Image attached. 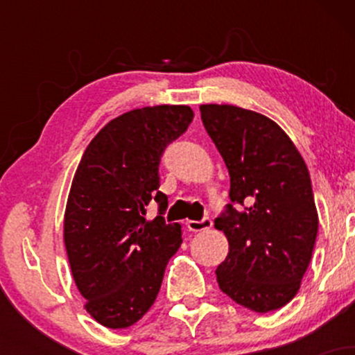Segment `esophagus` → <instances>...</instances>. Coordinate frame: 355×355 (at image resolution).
Returning a JSON list of instances; mask_svg holds the SVG:
<instances>
[{
    "label": "esophagus",
    "instance_id": "esophagus-1",
    "mask_svg": "<svg viewBox=\"0 0 355 355\" xmlns=\"http://www.w3.org/2000/svg\"><path fill=\"white\" fill-rule=\"evenodd\" d=\"M211 225H214V222H211L210 217H203L202 220H189V222H187V227H189L191 232L209 230L211 229Z\"/></svg>",
    "mask_w": 355,
    "mask_h": 355
}]
</instances>
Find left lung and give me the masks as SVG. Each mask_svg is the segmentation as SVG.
Wrapping results in <instances>:
<instances>
[{
	"mask_svg": "<svg viewBox=\"0 0 355 355\" xmlns=\"http://www.w3.org/2000/svg\"><path fill=\"white\" fill-rule=\"evenodd\" d=\"M200 113L230 175V203L215 218L229 240L218 287L250 311H277L295 297L317 239L311 175L270 118L234 105H202Z\"/></svg>",
	"mask_w": 355,
	"mask_h": 355,
	"instance_id": "left-lung-1",
	"label": "left lung"
}]
</instances>
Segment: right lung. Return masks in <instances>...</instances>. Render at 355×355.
<instances>
[{
  "label": "right lung",
  "instance_id": "1",
  "mask_svg": "<svg viewBox=\"0 0 355 355\" xmlns=\"http://www.w3.org/2000/svg\"><path fill=\"white\" fill-rule=\"evenodd\" d=\"M193 112L160 105L123 113L89 141L64 211V245L89 315L126 329L150 311L168 260L182 243L180 223H166L160 190L162 155L187 132ZM159 215L146 220V207Z\"/></svg>",
  "mask_w": 355,
  "mask_h": 355
}]
</instances>
